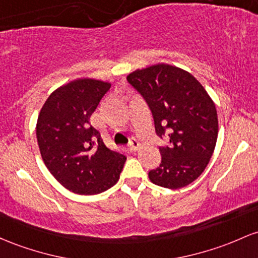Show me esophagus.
Instances as JSON below:
<instances>
[{"instance_id":"34e87169","label":"esophagus","mask_w":258,"mask_h":258,"mask_svg":"<svg viewBox=\"0 0 258 258\" xmlns=\"http://www.w3.org/2000/svg\"><path fill=\"white\" fill-rule=\"evenodd\" d=\"M141 147V143L138 142L137 140H136V138H132L131 141H130V143H128V149L131 152H136V151H138V148H140Z\"/></svg>"}]
</instances>
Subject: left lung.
<instances>
[{
    "instance_id": "obj_1",
    "label": "left lung",
    "mask_w": 258,
    "mask_h": 258,
    "mask_svg": "<svg viewBox=\"0 0 258 258\" xmlns=\"http://www.w3.org/2000/svg\"><path fill=\"white\" fill-rule=\"evenodd\" d=\"M151 109L155 132L168 136L159 147L161 163L149 180L161 187H185L205 171L216 148L218 115L213 100L187 71L168 63L136 70L127 76Z\"/></svg>"
}]
</instances>
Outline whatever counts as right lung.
Listing matches in <instances>:
<instances>
[{
    "mask_svg": "<svg viewBox=\"0 0 258 258\" xmlns=\"http://www.w3.org/2000/svg\"><path fill=\"white\" fill-rule=\"evenodd\" d=\"M109 82L78 78L49 95L36 122L45 165L64 188L78 195L106 191L120 179L126 157L104 144L90 116L110 89Z\"/></svg>",
    "mask_w": 258,
    "mask_h": 258,
    "instance_id": "add662e5",
    "label": "right lung"
}]
</instances>
